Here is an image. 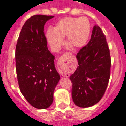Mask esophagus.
<instances>
[{
	"label": "esophagus",
	"instance_id": "34e87169",
	"mask_svg": "<svg viewBox=\"0 0 126 126\" xmlns=\"http://www.w3.org/2000/svg\"><path fill=\"white\" fill-rule=\"evenodd\" d=\"M66 58H67V54H64L62 56V57H60L59 58V60H60L62 62H64L66 61ZM61 74H62L63 76H64V77H68V76H69V74H68V73H63V72H62V73H61Z\"/></svg>",
	"mask_w": 126,
	"mask_h": 126
}]
</instances>
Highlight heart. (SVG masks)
<instances>
[{"label": "heart", "instance_id": "1", "mask_svg": "<svg viewBox=\"0 0 126 126\" xmlns=\"http://www.w3.org/2000/svg\"><path fill=\"white\" fill-rule=\"evenodd\" d=\"M90 33V24L86 17H65L60 19L46 32V38L51 48L57 51L63 45V38L73 49L82 48L87 42Z\"/></svg>", "mask_w": 126, "mask_h": 126}]
</instances>
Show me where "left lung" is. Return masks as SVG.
<instances>
[{"instance_id": "8db88e82", "label": "left lung", "mask_w": 126, "mask_h": 126, "mask_svg": "<svg viewBox=\"0 0 126 126\" xmlns=\"http://www.w3.org/2000/svg\"><path fill=\"white\" fill-rule=\"evenodd\" d=\"M78 66L70 76L74 104L87 108L104 95L110 76L111 57L106 37L98 26L93 28L89 43L77 53Z\"/></svg>"}]
</instances>
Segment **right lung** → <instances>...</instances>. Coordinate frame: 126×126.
Masks as SVG:
<instances>
[{"instance_id":"obj_1","label":"right lung","mask_w":126,"mask_h":126,"mask_svg":"<svg viewBox=\"0 0 126 126\" xmlns=\"http://www.w3.org/2000/svg\"><path fill=\"white\" fill-rule=\"evenodd\" d=\"M53 17L36 15L29 18L22 28L16 47L19 89L28 103L38 109H46L52 105L60 79L44 32L46 23Z\"/></svg>"}]
</instances>
